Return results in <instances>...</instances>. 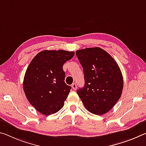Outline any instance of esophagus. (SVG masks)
Masks as SVG:
<instances>
[{
  "mask_svg": "<svg viewBox=\"0 0 146 146\" xmlns=\"http://www.w3.org/2000/svg\"><path fill=\"white\" fill-rule=\"evenodd\" d=\"M71 87H72L73 90H75L76 89H77V84H75V83H73V84L71 85Z\"/></svg>",
  "mask_w": 146,
  "mask_h": 146,
  "instance_id": "34e87169",
  "label": "esophagus"
}]
</instances>
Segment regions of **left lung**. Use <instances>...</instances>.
Segmentation results:
<instances>
[{
	"label": "left lung",
	"mask_w": 146,
	"mask_h": 146,
	"mask_svg": "<svg viewBox=\"0 0 146 146\" xmlns=\"http://www.w3.org/2000/svg\"><path fill=\"white\" fill-rule=\"evenodd\" d=\"M84 71V86L77 93L85 108L102 115L112 109L121 96L123 79L114 59L99 47L76 51Z\"/></svg>",
	"instance_id": "left-lung-1"
}]
</instances>
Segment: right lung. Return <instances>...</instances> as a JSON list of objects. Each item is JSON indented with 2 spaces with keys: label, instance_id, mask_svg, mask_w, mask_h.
Wrapping results in <instances>:
<instances>
[{
  "label": "right lung",
  "instance_id": "add662e5",
  "mask_svg": "<svg viewBox=\"0 0 146 146\" xmlns=\"http://www.w3.org/2000/svg\"><path fill=\"white\" fill-rule=\"evenodd\" d=\"M74 54L64 50H45L32 60L25 73L23 90L39 112L49 115L64 106L71 88L64 82L63 65Z\"/></svg>",
  "mask_w": 146,
  "mask_h": 146
}]
</instances>
